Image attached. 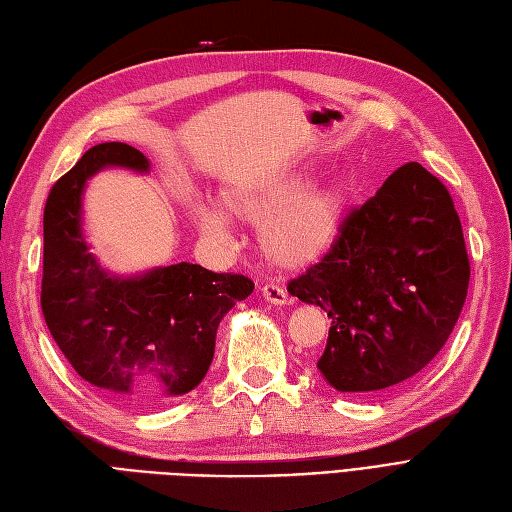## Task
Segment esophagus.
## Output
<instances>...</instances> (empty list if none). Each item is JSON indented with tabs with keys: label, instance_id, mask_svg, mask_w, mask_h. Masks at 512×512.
Here are the masks:
<instances>
[{
	"label": "esophagus",
	"instance_id": "esophagus-1",
	"mask_svg": "<svg viewBox=\"0 0 512 512\" xmlns=\"http://www.w3.org/2000/svg\"><path fill=\"white\" fill-rule=\"evenodd\" d=\"M260 290H262V297H265L269 303H275V306H284V303L290 301L286 288L280 286V284L269 282V284L262 286Z\"/></svg>",
	"mask_w": 512,
	"mask_h": 512
}]
</instances>
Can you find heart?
I'll use <instances>...</instances> for the list:
<instances>
[{"label": "heart", "mask_w": 512, "mask_h": 512, "mask_svg": "<svg viewBox=\"0 0 512 512\" xmlns=\"http://www.w3.org/2000/svg\"><path fill=\"white\" fill-rule=\"evenodd\" d=\"M310 170L284 172L258 183L230 187L224 193L233 215L265 222L260 230L262 252L280 267H303L319 260L334 245L344 209L347 187L338 181L312 187ZM191 217L198 230L215 243L232 241V216L209 198H191Z\"/></svg>", "instance_id": "1"}]
</instances>
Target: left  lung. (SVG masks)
<instances>
[{"label": "left lung", "mask_w": 512, "mask_h": 512, "mask_svg": "<svg viewBox=\"0 0 512 512\" xmlns=\"http://www.w3.org/2000/svg\"><path fill=\"white\" fill-rule=\"evenodd\" d=\"M469 284L461 219L420 163L398 168L342 219L319 265L288 293L331 319L316 368L331 388L372 394L431 362L459 321Z\"/></svg>", "instance_id": "8db88e82"}]
</instances>
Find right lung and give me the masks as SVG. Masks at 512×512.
Wrapping results in <instances>:
<instances>
[{"label": "right lung", "mask_w": 512, "mask_h": 512, "mask_svg": "<svg viewBox=\"0 0 512 512\" xmlns=\"http://www.w3.org/2000/svg\"><path fill=\"white\" fill-rule=\"evenodd\" d=\"M107 165L148 172L140 150L96 144L51 187L45 204L40 308L60 351L94 388L122 403L150 407L183 396L204 379L219 321L254 282L191 262L135 278L107 273L88 252L81 193Z\"/></svg>", "instance_id": "add662e5"}]
</instances>
